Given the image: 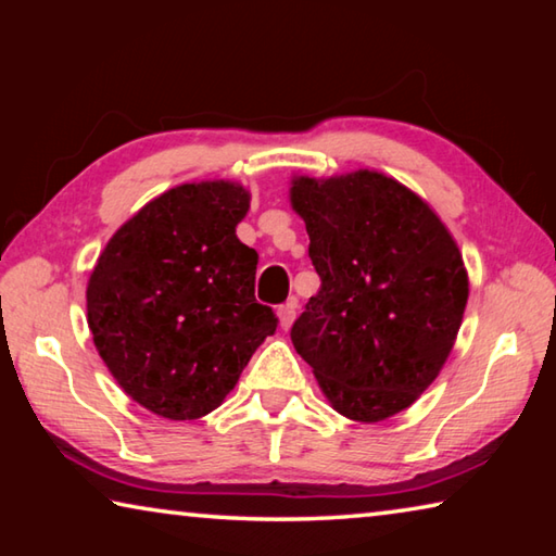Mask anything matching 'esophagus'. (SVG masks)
<instances>
[{
    "instance_id": "1",
    "label": "esophagus",
    "mask_w": 556,
    "mask_h": 556,
    "mask_svg": "<svg viewBox=\"0 0 556 556\" xmlns=\"http://www.w3.org/2000/svg\"><path fill=\"white\" fill-rule=\"evenodd\" d=\"M277 316H279V326L285 328V331H289L291 324H294V316H296V301L291 299V301H287V304H281L277 308Z\"/></svg>"
}]
</instances>
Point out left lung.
<instances>
[{
    "instance_id": "1",
    "label": "left lung",
    "mask_w": 556,
    "mask_h": 556,
    "mask_svg": "<svg viewBox=\"0 0 556 556\" xmlns=\"http://www.w3.org/2000/svg\"><path fill=\"white\" fill-rule=\"evenodd\" d=\"M318 294L291 326L326 400L382 421L437 380L468 301L464 257L446 225L394 178L361 172L291 181Z\"/></svg>"
}]
</instances>
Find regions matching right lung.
I'll return each mask as SVG.
<instances>
[{"label":"right lung","mask_w":556,"mask_h":556,"mask_svg":"<svg viewBox=\"0 0 556 556\" xmlns=\"http://www.w3.org/2000/svg\"><path fill=\"white\" fill-rule=\"evenodd\" d=\"M250 193L184 184L122 225L88 281V326L112 378L164 419L220 407L277 316L257 304V252L235 235Z\"/></svg>","instance_id":"obj_1"}]
</instances>
